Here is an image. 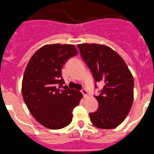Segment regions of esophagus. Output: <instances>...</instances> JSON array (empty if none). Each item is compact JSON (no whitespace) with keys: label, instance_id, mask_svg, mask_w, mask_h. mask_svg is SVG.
<instances>
[{"label":"esophagus","instance_id":"esophagus-1","mask_svg":"<svg viewBox=\"0 0 154 154\" xmlns=\"http://www.w3.org/2000/svg\"><path fill=\"white\" fill-rule=\"evenodd\" d=\"M81 93L82 94L84 95V96H86V95L88 94V92H87V91H86L85 88L82 89V90H81Z\"/></svg>","mask_w":154,"mask_h":154}]
</instances>
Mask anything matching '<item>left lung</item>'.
<instances>
[{
    "label": "left lung",
    "mask_w": 154,
    "mask_h": 154,
    "mask_svg": "<svg viewBox=\"0 0 154 154\" xmlns=\"http://www.w3.org/2000/svg\"><path fill=\"white\" fill-rule=\"evenodd\" d=\"M77 46L95 82L103 84L99 95H94L98 109L89 113L91 122L103 129L116 128L123 122L132 105V75L122 58L109 47L96 44ZM94 88L98 89L96 84Z\"/></svg>",
    "instance_id": "1"
}]
</instances>
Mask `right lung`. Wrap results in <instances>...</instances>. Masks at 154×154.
Returning a JSON list of instances; mask_svg holds the SVG:
<instances>
[{
	"instance_id": "right-lung-1",
	"label": "right lung",
	"mask_w": 154,
	"mask_h": 154,
	"mask_svg": "<svg viewBox=\"0 0 154 154\" xmlns=\"http://www.w3.org/2000/svg\"><path fill=\"white\" fill-rule=\"evenodd\" d=\"M78 54L74 45H50L38 50L29 60L23 75L22 92L25 103L38 122L51 129L69 125L73 109L82 94L63 86L62 68Z\"/></svg>"
}]
</instances>
